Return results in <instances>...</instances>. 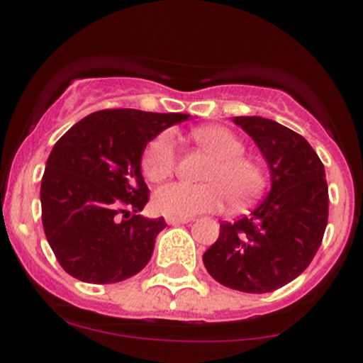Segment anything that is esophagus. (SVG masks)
<instances>
[{
	"label": "esophagus",
	"instance_id": "esophagus-1",
	"mask_svg": "<svg viewBox=\"0 0 363 363\" xmlns=\"http://www.w3.org/2000/svg\"><path fill=\"white\" fill-rule=\"evenodd\" d=\"M167 223L169 225H181V223H187V222H191V218H186V216H167Z\"/></svg>",
	"mask_w": 363,
	"mask_h": 363
}]
</instances>
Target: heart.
<instances>
[{"label":"heart","instance_id":"1","mask_svg":"<svg viewBox=\"0 0 363 363\" xmlns=\"http://www.w3.org/2000/svg\"><path fill=\"white\" fill-rule=\"evenodd\" d=\"M198 147L213 157L203 181L206 184L170 182L158 187L153 206L167 216H193L215 211L225 199L234 206L251 201L262 187V170L256 162L242 155L244 145L230 129L223 126H199L191 131ZM177 150L170 133H160L145 148L141 170L150 181H164L176 170Z\"/></svg>","mask_w":363,"mask_h":363}]
</instances>
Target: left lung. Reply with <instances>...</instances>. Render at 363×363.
Wrapping results in <instances>:
<instances>
[{"mask_svg": "<svg viewBox=\"0 0 363 363\" xmlns=\"http://www.w3.org/2000/svg\"><path fill=\"white\" fill-rule=\"evenodd\" d=\"M254 140L272 172V189L249 215L220 223L203 254L208 273L245 294L281 289L311 264L328 225V182L318 153L277 121L232 119Z\"/></svg>", "mask_w": 363, "mask_h": 363, "instance_id": "8db88e82", "label": "left lung"}]
</instances>
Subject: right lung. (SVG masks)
<instances>
[{
  "instance_id": "obj_1",
  "label": "right lung",
  "mask_w": 363,
  "mask_h": 363,
  "mask_svg": "<svg viewBox=\"0 0 363 363\" xmlns=\"http://www.w3.org/2000/svg\"><path fill=\"white\" fill-rule=\"evenodd\" d=\"M187 114L97 111L54 145L40 184L43 225L66 273L86 283L123 281L152 257L164 216L140 215L148 203L141 155L148 141Z\"/></svg>"
}]
</instances>
